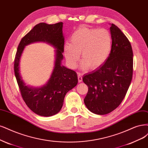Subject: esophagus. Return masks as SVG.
<instances>
[{
  "instance_id": "obj_1",
  "label": "esophagus",
  "mask_w": 148,
  "mask_h": 148,
  "mask_svg": "<svg viewBox=\"0 0 148 148\" xmlns=\"http://www.w3.org/2000/svg\"><path fill=\"white\" fill-rule=\"evenodd\" d=\"M78 82L79 83H81V81H82L83 77H82V75H81V73H78Z\"/></svg>"
}]
</instances>
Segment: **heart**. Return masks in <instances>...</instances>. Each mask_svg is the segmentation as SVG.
Masks as SVG:
<instances>
[{"mask_svg": "<svg viewBox=\"0 0 148 148\" xmlns=\"http://www.w3.org/2000/svg\"><path fill=\"white\" fill-rule=\"evenodd\" d=\"M112 40L110 32L105 29H93L82 26L73 32L70 43H66L64 54L71 68L77 65L81 53L83 70L90 67L95 69L102 65L108 58L111 49Z\"/></svg>", "mask_w": 148, "mask_h": 148, "instance_id": "heart-1", "label": "heart"}]
</instances>
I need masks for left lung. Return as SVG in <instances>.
<instances>
[{
  "label": "left lung",
  "mask_w": 148,
  "mask_h": 148,
  "mask_svg": "<svg viewBox=\"0 0 148 148\" xmlns=\"http://www.w3.org/2000/svg\"><path fill=\"white\" fill-rule=\"evenodd\" d=\"M110 29L112 45L108 58L97 70L83 78L88 86L84 102L92 113L99 115L111 113L121 104L133 75V51L130 42L114 24Z\"/></svg>",
  "instance_id": "1"
}]
</instances>
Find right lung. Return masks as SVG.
<instances>
[{"instance_id": "right-lung-1", "label": "right lung", "mask_w": 148, "mask_h": 148, "mask_svg": "<svg viewBox=\"0 0 148 148\" xmlns=\"http://www.w3.org/2000/svg\"><path fill=\"white\" fill-rule=\"evenodd\" d=\"M63 23L54 24L41 23L21 39L14 59V70L22 97L25 104L34 113L42 116H51L61 110L64 97L68 92L78 83V76L75 71L62 65L64 46L62 33ZM47 42L56 50L55 67L48 82L42 87L25 86L19 72V62L25 45L34 42Z\"/></svg>"}]
</instances>
